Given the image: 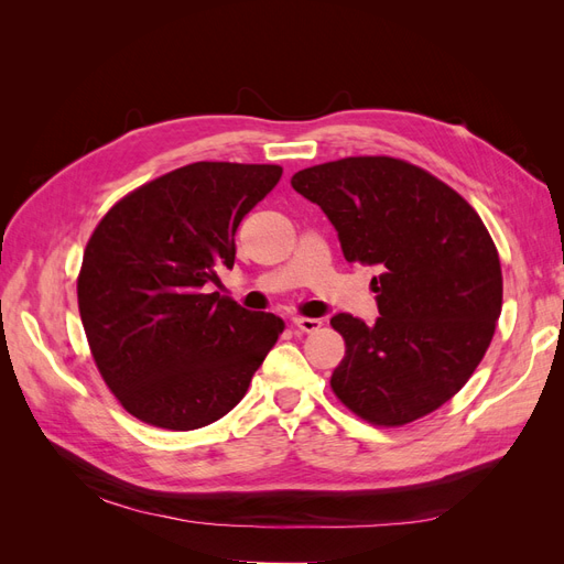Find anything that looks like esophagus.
Here are the masks:
<instances>
[{
	"label": "esophagus",
	"instance_id": "obj_1",
	"mask_svg": "<svg viewBox=\"0 0 564 564\" xmlns=\"http://www.w3.org/2000/svg\"><path fill=\"white\" fill-rule=\"evenodd\" d=\"M292 324H294L296 329H301L305 334H313V332H317L322 327V319H317V317H294Z\"/></svg>",
	"mask_w": 564,
	"mask_h": 564
}]
</instances>
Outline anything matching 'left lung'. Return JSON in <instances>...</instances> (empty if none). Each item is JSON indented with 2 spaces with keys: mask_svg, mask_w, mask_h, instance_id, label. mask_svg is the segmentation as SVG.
I'll list each match as a JSON object with an SVG mask.
<instances>
[{
  "mask_svg": "<svg viewBox=\"0 0 564 564\" xmlns=\"http://www.w3.org/2000/svg\"><path fill=\"white\" fill-rule=\"evenodd\" d=\"M292 185L327 214L348 263L379 270L381 317H332L346 340L334 395L386 429L435 412L482 362L501 315V261L482 218L425 169L386 155L308 166Z\"/></svg>",
  "mask_w": 564,
  "mask_h": 564,
  "instance_id": "obj_1",
  "label": "left lung"
}]
</instances>
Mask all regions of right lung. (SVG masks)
Instances as JSON below:
<instances>
[{
    "label": "right lung",
    "instance_id": "1",
    "mask_svg": "<svg viewBox=\"0 0 564 564\" xmlns=\"http://www.w3.org/2000/svg\"><path fill=\"white\" fill-rule=\"evenodd\" d=\"M280 176L278 164L195 162L100 218L77 303L100 377L131 416L195 431L245 398L284 322L209 294V284L232 268L237 226Z\"/></svg>",
    "mask_w": 564,
    "mask_h": 564
}]
</instances>
